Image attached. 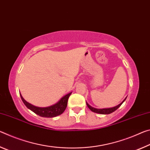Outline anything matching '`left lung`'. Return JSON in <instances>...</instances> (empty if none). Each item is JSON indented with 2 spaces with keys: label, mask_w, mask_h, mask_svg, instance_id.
Returning a JSON list of instances; mask_svg holds the SVG:
<instances>
[{
  "label": "left lung",
  "mask_w": 150,
  "mask_h": 150,
  "mask_svg": "<svg viewBox=\"0 0 150 150\" xmlns=\"http://www.w3.org/2000/svg\"><path fill=\"white\" fill-rule=\"evenodd\" d=\"M126 98H125V99L121 103H120V104L116 105V106H114V107H113V108H108L98 109V108H94V107H92L91 105L88 104L87 102H86V104H87V106L88 107V108H89L93 112L98 113V114H111V113L116 111V110L117 108H118L120 106V105H121L122 104H123L124 102L125 101V100H126Z\"/></svg>",
  "instance_id": "1"
}]
</instances>
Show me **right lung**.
Listing matches in <instances>:
<instances>
[{
  "mask_svg": "<svg viewBox=\"0 0 150 150\" xmlns=\"http://www.w3.org/2000/svg\"><path fill=\"white\" fill-rule=\"evenodd\" d=\"M71 94H72V92H70L66 95L64 96L62 98H60V100H59L58 102H56L54 104L50 105V106L48 107L43 108L37 107L35 106V105H33V104L26 102V100L24 99L23 97L22 96L21 94H20V95H21V99L23 100L24 105H25L29 110H30L31 111L35 113L36 114L44 117H54L62 114V113L64 112L66 107H67L68 100Z\"/></svg>",
  "mask_w": 150,
  "mask_h": 150,
  "instance_id": "obj_1",
  "label": "right lung"
}]
</instances>
